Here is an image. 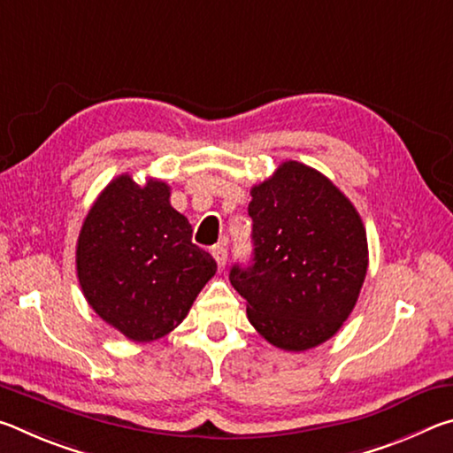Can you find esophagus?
I'll return each instance as SVG.
<instances>
[{
    "instance_id": "obj_1",
    "label": "esophagus",
    "mask_w": 453,
    "mask_h": 453,
    "mask_svg": "<svg viewBox=\"0 0 453 453\" xmlns=\"http://www.w3.org/2000/svg\"><path fill=\"white\" fill-rule=\"evenodd\" d=\"M211 256L216 257V264H218L219 270H224L226 262H227V248H226V243L213 245V248H211Z\"/></svg>"
}]
</instances>
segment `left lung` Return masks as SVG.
Returning <instances> with one entry per match:
<instances>
[{"label":"left lung","instance_id":"8db88e82","mask_svg":"<svg viewBox=\"0 0 453 453\" xmlns=\"http://www.w3.org/2000/svg\"><path fill=\"white\" fill-rule=\"evenodd\" d=\"M254 259L229 281L272 346L305 351L349 318L367 272V237L354 203L324 173L283 162L251 188Z\"/></svg>","mask_w":453,"mask_h":453}]
</instances>
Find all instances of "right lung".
<instances>
[{"label":"right lung","mask_w":453,"mask_h":453,"mask_svg":"<svg viewBox=\"0 0 453 453\" xmlns=\"http://www.w3.org/2000/svg\"><path fill=\"white\" fill-rule=\"evenodd\" d=\"M83 296L99 318L132 342H153L188 316L218 264L191 242L170 186H137L119 175L91 205L75 250Z\"/></svg>","instance_id":"add662e5"}]
</instances>
